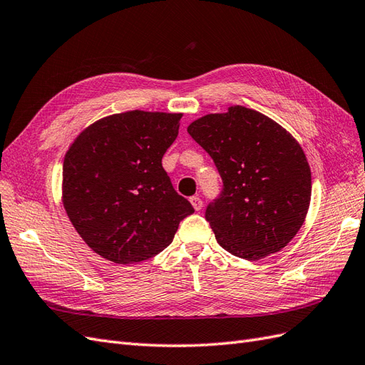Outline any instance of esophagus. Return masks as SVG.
Wrapping results in <instances>:
<instances>
[{"label": "esophagus", "mask_w": 365, "mask_h": 365, "mask_svg": "<svg viewBox=\"0 0 365 365\" xmlns=\"http://www.w3.org/2000/svg\"><path fill=\"white\" fill-rule=\"evenodd\" d=\"M190 204L193 205L195 210H201L202 208V201H201L200 196H192L190 197Z\"/></svg>", "instance_id": "1"}]
</instances>
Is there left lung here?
I'll return each mask as SVG.
<instances>
[{
    "label": "left lung",
    "mask_w": 365,
    "mask_h": 365,
    "mask_svg": "<svg viewBox=\"0 0 365 365\" xmlns=\"http://www.w3.org/2000/svg\"><path fill=\"white\" fill-rule=\"evenodd\" d=\"M187 132L224 181L205 212L217 244L247 260L283 250L311 204V168L300 143L277 121L240 105L196 118Z\"/></svg>",
    "instance_id": "obj_1"
}]
</instances>
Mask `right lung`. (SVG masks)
Here are the masks:
<instances>
[{
    "instance_id": "1",
    "label": "right lung",
    "mask_w": 365,
    "mask_h": 365,
    "mask_svg": "<svg viewBox=\"0 0 365 365\" xmlns=\"http://www.w3.org/2000/svg\"><path fill=\"white\" fill-rule=\"evenodd\" d=\"M181 117L141 109L106 115L86 126L65 153L63 208L103 259L126 264L155 256L195 212L161 164Z\"/></svg>"
}]
</instances>
